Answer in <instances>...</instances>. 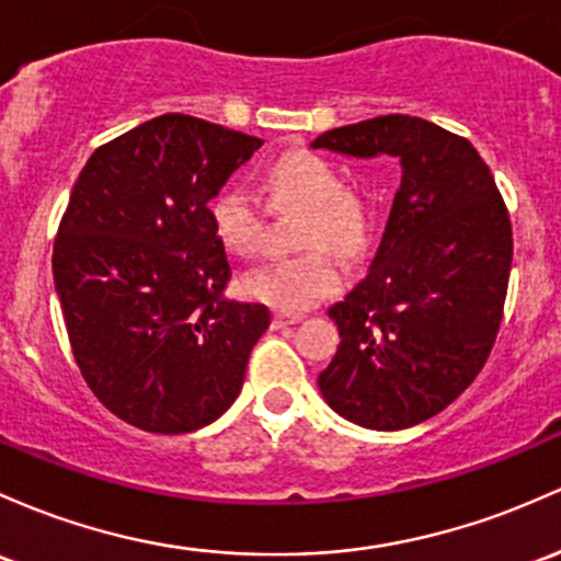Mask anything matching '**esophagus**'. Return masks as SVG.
<instances>
[{
    "label": "esophagus",
    "instance_id": "obj_1",
    "mask_svg": "<svg viewBox=\"0 0 561 561\" xmlns=\"http://www.w3.org/2000/svg\"><path fill=\"white\" fill-rule=\"evenodd\" d=\"M300 322V317L298 313H285V311H276L274 313V328H287V324H298Z\"/></svg>",
    "mask_w": 561,
    "mask_h": 561
}]
</instances>
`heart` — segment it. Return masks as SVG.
<instances>
[{
  "instance_id": "b5f03b06",
  "label": "heart",
  "mask_w": 561,
  "mask_h": 561,
  "mask_svg": "<svg viewBox=\"0 0 561 561\" xmlns=\"http://www.w3.org/2000/svg\"><path fill=\"white\" fill-rule=\"evenodd\" d=\"M268 210H304L295 244L300 255L276 257L244 276V293L276 311L298 313L341 290L335 257H359L370 244L373 207L362 191L343 186V175L311 151H287L263 172ZM215 237L233 255L252 257L266 244L263 207L250 191L224 188L210 202Z\"/></svg>"
}]
</instances>
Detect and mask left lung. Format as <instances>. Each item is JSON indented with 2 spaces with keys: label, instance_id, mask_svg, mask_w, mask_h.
Returning <instances> with one entry per match:
<instances>
[{
  "label": "left lung",
  "instance_id": "obj_1",
  "mask_svg": "<svg viewBox=\"0 0 561 561\" xmlns=\"http://www.w3.org/2000/svg\"><path fill=\"white\" fill-rule=\"evenodd\" d=\"M311 146L402 164L370 274L328 311L341 346L319 389L351 423L410 428L453 404L490 359L514 255L508 207L469 140L421 116H375Z\"/></svg>",
  "mask_w": 561,
  "mask_h": 561
}]
</instances>
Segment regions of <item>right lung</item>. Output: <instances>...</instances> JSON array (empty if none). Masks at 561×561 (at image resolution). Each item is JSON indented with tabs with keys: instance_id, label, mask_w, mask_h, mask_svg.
Here are the masks:
<instances>
[{
	"instance_id": "obj_1",
	"label": "right lung",
	"mask_w": 561,
	"mask_h": 561,
	"mask_svg": "<svg viewBox=\"0 0 561 561\" xmlns=\"http://www.w3.org/2000/svg\"><path fill=\"white\" fill-rule=\"evenodd\" d=\"M261 138L162 114L92 151L53 244L71 354L103 408L151 434H188L224 415L263 304L226 295L231 263L210 199Z\"/></svg>"
}]
</instances>
